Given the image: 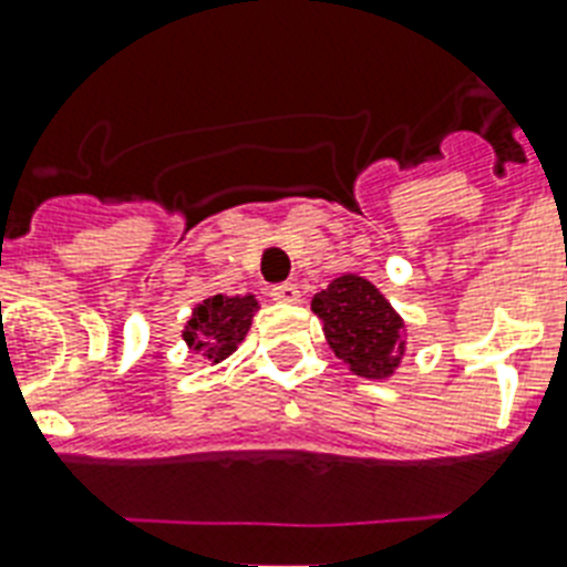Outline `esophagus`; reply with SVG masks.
Listing matches in <instances>:
<instances>
[{
    "mask_svg": "<svg viewBox=\"0 0 567 567\" xmlns=\"http://www.w3.org/2000/svg\"><path fill=\"white\" fill-rule=\"evenodd\" d=\"M270 297L276 299V302H288V306H293V302H299V288L293 282H282V285H276L274 291H270Z\"/></svg>",
    "mask_w": 567,
    "mask_h": 567,
    "instance_id": "1",
    "label": "esophagus"
}]
</instances>
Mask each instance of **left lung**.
I'll list each match as a JSON object with an SVG mask.
<instances>
[{
	"mask_svg": "<svg viewBox=\"0 0 567 567\" xmlns=\"http://www.w3.org/2000/svg\"><path fill=\"white\" fill-rule=\"evenodd\" d=\"M311 311L323 320L331 352L363 379H390L404 355V320L363 276H338L315 293Z\"/></svg>",
	"mask_w": 567,
	"mask_h": 567,
	"instance_id": "left-lung-1",
	"label": "left lung"
}]
</instances>
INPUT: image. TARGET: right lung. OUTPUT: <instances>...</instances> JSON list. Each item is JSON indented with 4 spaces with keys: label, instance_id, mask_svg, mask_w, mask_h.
<instances>
[{
    "label": "right lung",
    "instance_id": "1",
    "mask_svg": "<svg viewBox=\"0 0 567 567\" xmlns=\"http://www.w3.org/2000/svg\"><path fill=\"white\" fill-rule=\"evenodd\" d=\"M256 311H259V302H256L252 293H247V297L215 293V297L204 299L192 311V320L186 323L183 340L192 347L195 355L218 363L236 352L244 334L250 331Z\"/></svg>",
    "mask_w": 567,
    "mask_h": 567
}]
</instances>
